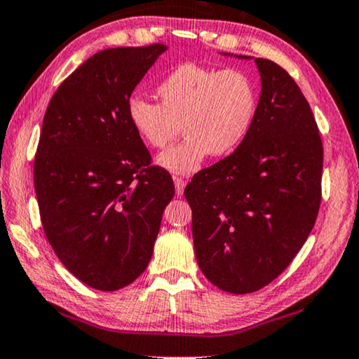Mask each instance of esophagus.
<instances>
[{"instance_id": "esophagus-1", "label": "esophagus", "mask_w": 359, "mask_h": 359, "mask_svg": "<svg viewBox=\"0 0 359 359\" xmlns=\"http://www.w3.org/2000/svg\"><path fill=\"white\" fill-rule=\"evenodd\" d=\"M184 186H186V181L183 178H175V189L178 196H183Z\"/></svg>"}]
</instances>
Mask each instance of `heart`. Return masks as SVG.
Masks as SVG:
<instances>
[{"instance_id":"heart-1","label":"heart","mask_w":359,"mask_h":359,"mask_svg":"<svg viewBox=\"0 0 359 359\" xmlns=\"http://www.w3.org/2000/svg\"><path fill=\"white\" fill-rule=\"evenodd\" d=\"M161 104L132 97L128 122L148 147H168L183 125L186 138L156 158L175 175H191L208 155L222 158L239 150L254 127L257 87L241 71L181 64L158 86Z\"/></svg>"}]
</instances>
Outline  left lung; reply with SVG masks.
<instances>
[{
  "instance_id": "8db88e82",
  "label": "left lung",
  "mask_w": 359,
  "mask_h": 359,
  "mask_svg": "<svg viewBox=\"0 0 359 359\" xmlns=\"http://www.w3.org/2000/svg\"><path fill=\"white\" fill-rule=\"evenodd\" d=\"M224 55H232L222 53ZM257 117L239 150L186 186L199 269L229 293H250L288 267L310 236L322 199L323 147L295 81L267 59Z\"/></svg>"
}]
</instances>
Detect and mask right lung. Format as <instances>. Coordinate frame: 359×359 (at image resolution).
I'll return each instance as SVG.
<instances>
[{
  "label": "right lung",
  "mask_w": 359,
  "mask_h": 359,
  "mask_svg": "<svg viewBox=\"0 0 359 359\" xmlns=\"http://www.w3.org/2000/svg\"><path fill=\"white\" fill-rule=\"evenodd\" d=\"M166 46L105 49L50 99L34 160L41 221L64 267L102 292L145 272L175 196L128 122L127 104Z\"/></svg>",
  "instance_id": "right-lung-1"
}]
</instances>
